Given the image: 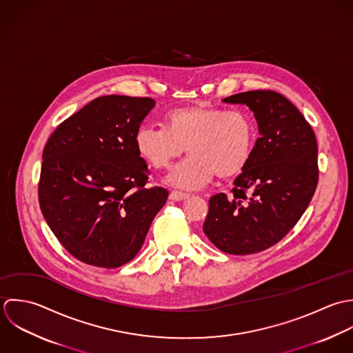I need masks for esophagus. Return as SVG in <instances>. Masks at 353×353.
<instances>
[{"mask_svg":"<svg viewBox=\"0 0 353 353\" xmlns=\"http://www.w3.org/2000/svg\"><path fill=\"white\" fill-rule=\"evenodd\" d=\"M187 198H190L188 192H183V191H177V190L170 192V199L172 201H184Z\"/></svg>","mask_w":353,"mask_h":353,"instance_id":"34e87169","label":"esophagus"}]
</instances>
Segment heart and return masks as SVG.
I'll use <instances>...</instances> for the list:
<instances>
[{"instance_id": "obj_1", "label": "heart", "mask_w": 353, "mask_h": 353, "mask_svg": "<svg viewBox=\"0 0 353 353\" xmlns=\"http://www.w3.org/2000/svg\"><path fill=\"white\" fill-rule=\"evenodd\" d=\"M256 127L250 114L208 105L183 106L163 117V128L141 125L135 147L154 170H166L184 150L190 155L172 170L176 187L198 188L214 176L228 179L241 173L255 150Z\"/></svg>"}]
</instances>
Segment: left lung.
<instances>
[{
	"label": "left lung",
	"mask_w": 353,
	"mask_h": 353,
	"mask_svg": "<svg viewBox=\"0 0 353 353\" xmlns=\"http://www.w3.org/2000/svg\"><path fill=\"white\" fill-rule=\"evenodd\" d=\"M222 102L248 106L261 137L230 195L210 198L203 232L218 250L248 255L277 244L308 208L319 177L318 144L304 116L276 91L240 92Z\"/></svg>",
	"instance_id": "left-lung-1"
}]
</instances>
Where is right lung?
Masks as SVG:
<instances>
[{
    "instance_id": "add662e5",
    "label": "right lung",
    "mask_w": 353,
    "mask_h": 353,
    "mask_svg": "<svg viewBox=\"0 0 353 353\" xmlns=\"http://www.w3.org/2000/svg\"><path fill=\"white\" fill-rule=\"evenodd\" d=\"M151 98H95L52 134L42 154L39 206L63 247L83 263L116 269L132 261L168 199L147 188L135 147Z\"/></svg>"
}]
</instances>
